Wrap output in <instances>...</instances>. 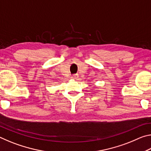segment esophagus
I'll return each instance as SVG.
<instances>
[{
    "label": "esophagus",
    "instance_id": "obj_1",
    "mask_svg": "<svg viewBox=\"0 0 151 151\" xmlns=\"http://www.w3.org/2000/svg\"><path fill=\"white\" fill-rule=\"evenodd\" d=\"M78 75H73V76H72V77H71V78H73V79H77L78 78Z\"/></svg>",
    "mask_w": 151,
    "mask_h": 151
}]
</instances>
